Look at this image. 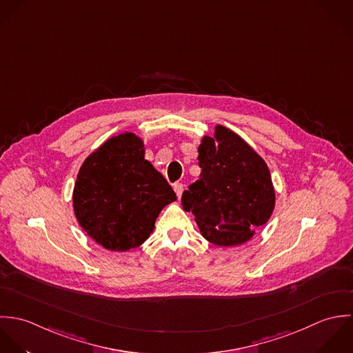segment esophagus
Listing matches in <instances>:
<instances>
[{
    "label": "esophagus",
    "mask_w": 353,
    "mask_h": 353,
    "mask_svg": "<svg viewBox=\"0 0 353 353\" xmlns=\"http://www.w3.org/2000/svg\"><path fill=\"white\" fill-rule=\"evenodd\" d=\"M183 188H184V185H183L181 183H176V184H173V190H174V192H176L177 198H181V195H183Z\"/></svg>",
    "instance_id": "esophagus-1"
}]
</instances>
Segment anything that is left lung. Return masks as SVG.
Instances as JSON below:
<instances>
[{
	"instance_id": "obj_1",
	"label": "left lung",
	"mask_w": 353,
	"mask_h": 353,
	"mask_svg": "<svg viewBox=\"0 0 353 353\" xmlns=\"http://www.w3.org/2000/svg\"><path fill=\"white\" fill-rule=\"evenodd\" d=\"M199 179L181 203L195 215L202 236L219 247L248 241L276 205L270 170L263 158L237 134L216 125L198 148Z\"/></svg>"
}]
</instances>
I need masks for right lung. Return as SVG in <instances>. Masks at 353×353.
<instances>
[{
  "label": "right lung",
  "instance_id": "obj_1",
  "mask_svg": "<svg viewBox=\"0 0 353 353\" xmlns=\"http://www.w3.org/2000/svg\"><path fill=\"white\" fill-rule=\"evenodd\" d=\"M143 147L135 134H120L91 152L77 173L72 196L76 219L106 250L139 247L161 210L177 199L165 177L144 159Z\"/></svg>",
  "mask_w": 353,
  "mask_h": 353
}]
</instances>
